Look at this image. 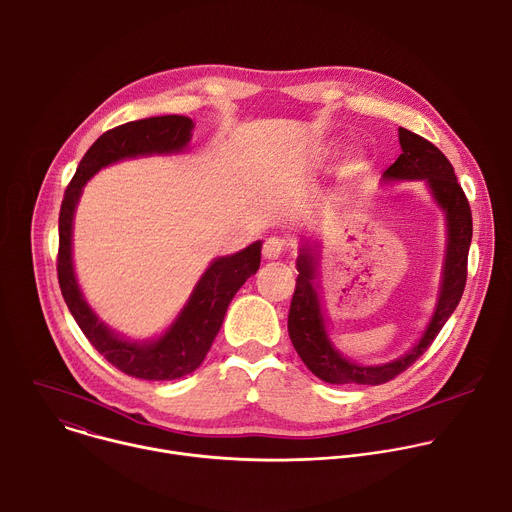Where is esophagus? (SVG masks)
Listing matches in <instances>:
<instances>
[{"mask_svg":"<svg viewBox=\"0 0 512 512\" xmlns=\"http://www.w3.org/2000/svg\"><path fill=\"white\" fill-rule=\"evenodd\" d=\"M283 241L279 237H269L265 243H263V255L265 259H277L281 253H283Z\"/></svg>","mask_w":512,"mask_h":512,"instance_id":"1","label":"esophagus"}]
</instances>
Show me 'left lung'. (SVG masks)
<instances>
[{
	"mask_svg": "<svg viewBox=\"0 0 512 512\" xmlns=\"http://www.w3.org/2000/svg\"><path fill=\"white\" fill-rule=\"evenodd\" d=\"M399 143L403 154L385 170L383 180H423L429 186L435 202L446 212L448 249L440 300H437L425 334L411 352L393 362L379 364V367H360V364L342 358V354L328 340L316 291V255H312L314 249L304 247L298 257L300 275L296 279V291L289 306L287 330L291 344L298 350L306 367L326 383L381 385L395 379L431 346L464 294L468 277V251L472 241V210L468 198L458 184L450 160L431 141L405 127H399Z\"/></svg>",
	"mask_w": 512,
	"mask_h": 512,
	"instance_id": "1",
	"label": "left lung"
}]
</instances>
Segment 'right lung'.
<instances>
[{
	"mask_svg": "<svg viewBox=\"0 0 512 512\" xmlns=\"http://www.w3.org/2000/svg\"><path fill=\"white\" fill-rule=\"evenodd\" d=\"M194 123L182 115L148 117L105 131L83 156L77 174L64 190L58 216V283L62 298L89 342L121 373L145 381H172L194 373L214 336L223 326L227 308L239 287L255 275L261 263V241L247 249L214 259L196 283L178 320L156 342L117 338L85 302L72 269V216L87 180L101 168L137 156L182 152Z\"/></svg>",
	"mask_w": 512,
	"mask_h": 512,
	"instance_id": "obj_1",
	"label": "right lung"
}]
</instances>
